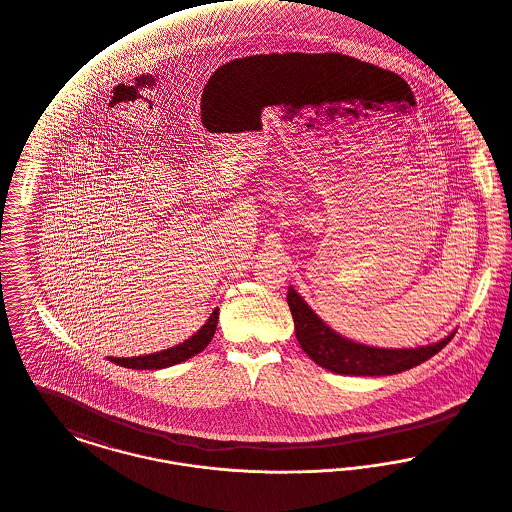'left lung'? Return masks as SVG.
Returning <instances> with one entry per match:
<instances>
[{"label": "left lung", "instance_id": "1", "mask_svg": "<svg viewBox=\"0 0 512 512\" xmlns=\"http://www.w3.org/2000/svg\"><path fill=\"white\" fill-rule=\"evenodd\" d=\"M286 300L294 317L296 338L303 352L317 365L338 375L379 377V375H394V373L412 369L423 361L433 358L437 352H441L454 336L451 334L441 342H435L423 348H412V350L371 348V346L352 342L329 329L292 288L288 290Z\"/></svg>", "mask_w": 512, "mask_h": 512}]
</instances>
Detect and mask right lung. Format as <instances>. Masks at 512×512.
<instances>
[{
	"instance_id": "1",
	"label": "right lung",
	"mask_w": 512,
	"mask_h": 512,
	"mask_svg": "<svg viewBox=\"0 0 512 512\" xmlns=\"http://www.w3.org/2000/svg\"><path fill=\"white\" fill-rule=\"evenodd\" d=\"M216 325H218V309L212 311L209 321L201 327V331H197V334H193L189 340H185L183 344H178L170 350H164V352H156V354H149V356H139V358H110V361H114L116 365L121 367H127V369H162V367H170V365H176L181 361L189 360L193 358L195 354L203 352L209 342L214 336L216 331Z\"/></svg>"
}]
</instances>
